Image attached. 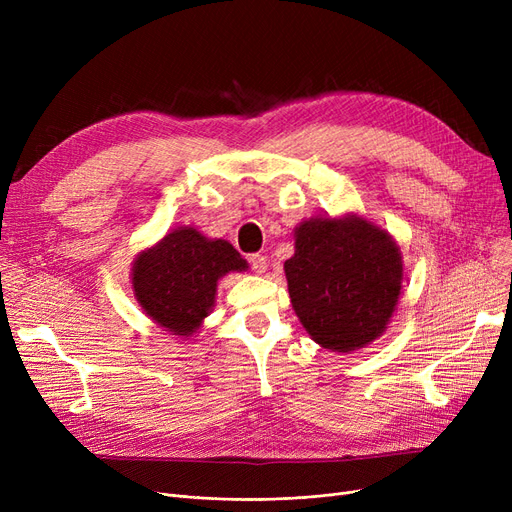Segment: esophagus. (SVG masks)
<instances>
[{
	"instance_id": "esophagus-1",
	"label": "esophagus",
	"mask_w": 512,
	"mask_h": 512,
	"mask_svg": "<svg viewBox=\"0 0 512 512\" xmlns=\"http://www.w3.org/2000/svg\"><path fill=\"white\" fill-rule=\"evenodd\" d=\"M249 265H251V270H253L255 274H263V272L267 270V259H265L263 255L255 253V255L249 257Z\"/></svg>"
}]
</instances>
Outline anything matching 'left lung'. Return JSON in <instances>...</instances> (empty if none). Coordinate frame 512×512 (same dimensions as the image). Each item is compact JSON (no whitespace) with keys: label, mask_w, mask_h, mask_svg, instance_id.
<instances>
[{"label":"left lung","mask_w":512,"mask_h":512,"mask_svg":"<svg viewBox=\"0 0 512 512\" xmlns=\"http://www.w3.org/2000/svg\"><path fill=\"white\" fill-rule=\"evenodd\" d=\"M284 272L303 328L334 353L380 338L402 288L394 238L355 213L303 222L294 230V255Z\"/></svg>","instance_id":"left-lung-1"}]
</instances>
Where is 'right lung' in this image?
Returning <instances> with one entry per match:
<instances>
[{
  "label": "right lung",
  "instance_id": "obj_1",
  "mask_svg": "<svg viewBox=\"0 0 512 512\" xmlns=\"http://www.w3.org/2000/svg\"><path fill=\"white\" fill-rule=\"evenodd\" d=\"M249 263L222 238L176 228L132 263V288L143 311L172 336H193L215 303L218 280Z\"/></svg>",
  "mask_w": 512,
  "mask_h": 512
}]
</instances>
